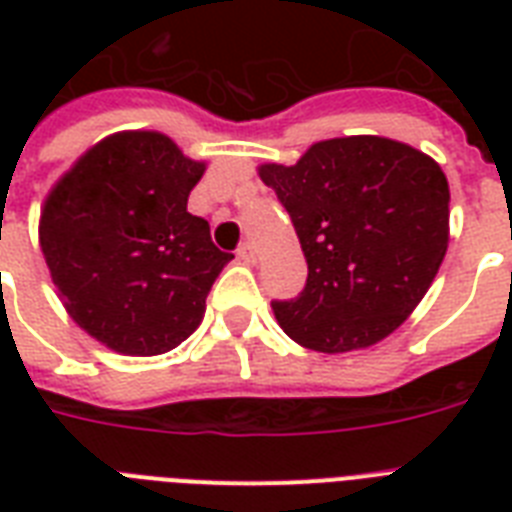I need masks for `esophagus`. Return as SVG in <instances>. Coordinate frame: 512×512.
Returning <instances> with one entry per match:
<instances>
[{
    "mask_svg": "<svg viewBox=\"0 0 512 512\" xmlns=\"http://www.w3.org/2000/svg\"><path fill=\"white\" fill-rule=\"evenodd\" d=\"M239 260L244 265H255L257 263V252H255V247L249 244V241H244V244L239 247Z\"/></svg>",
    "mask_w": 512,
    "mask_h": 512,
    "instance_id": "esophagus-1",
    "label": "esophagus"
}]
</instances>
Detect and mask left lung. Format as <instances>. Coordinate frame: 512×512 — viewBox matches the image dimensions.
<instances>
[{"label": "left lung", "mask_w": 512, "mask_h": 512, "mask_svg": "<svg viewBox=\"0 0 512 512\" xmlns=\"http://www.w3.org/2000/svg\"><path fill=\"white\" fill-rule=\"evenodd\" d=\"M257 175L287 207L308 260L279 327L319 353L364 350L420 305L449 247V183L433 156L401 140H319L297 164Z\"/></svg>", "instance_id": "left-lung-1"}]
</instances>
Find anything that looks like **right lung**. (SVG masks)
<instances>
[{
    "label": "right lung",
    "instance_id": "1",
    "mask_svg": "<svg viewBox=\"0 0 512 512\" xmlns=\"http://www.w3.org/2000/svg\"><path fill=\"white\" fill-rule=\"evenodd\" d=\"M207 162L154 130H124L87 148L47 193L39 247L63 308L122 356L177 348L204 319L233 255L212 244L188 196Z\"/></svg>",
    "mask_w": 512,
    "mask_h": 512
}]
</instances>
